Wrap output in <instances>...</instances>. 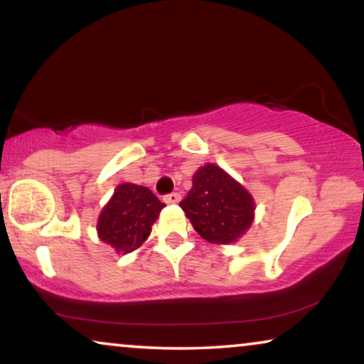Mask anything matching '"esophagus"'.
<instances>
[{
	"label": "esophagus",
	"instance_id": "34e87169",
	"mask_svg": "<svg viewBox=\"0 0 364 364\" xmlns=\"http://www.w3.org/2000/svg\"><path fill=\"white\" fill-rule=\"evenodd\" d=\"M164 202H166V203H178V202H181V193H178V192L167 193V196H164Z\"/></svg>",
	"mask_w": 364,
	"mask_h": 364
}]
</instances>
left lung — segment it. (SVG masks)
<instances>
[{"mask_svg":"<svg viewBox=\"0 0 364 364\" xmlns=\"http://www.w3.org/2000/svg\"><path fill=\"white\" fill-rule=\"evenodd\" d=\"M181 207L203 240L220 245L237 242L255 217L253 197L215 164H205L193 173Z\"/></svg>","mask_w":364,"mask_h":364,"instance_id":"8db88e82","label":"left lung"}]
</instances>
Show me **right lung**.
<instances>
[{"label":"right lung","mask_w":364,"mask_h":364,"mask_svg":"<svg viewBox=\"0 0 364 364\" xmlns=\"http://www.w3.org/2000/svg\"><path fill=\"white\" fill-rule=\"evenodd\" d=\"M164 207L147 187L121 183L99 215L97 235L117 253H131L151 235Z\"/></svg>","instance_id":"obj_1"}]
</instances>
